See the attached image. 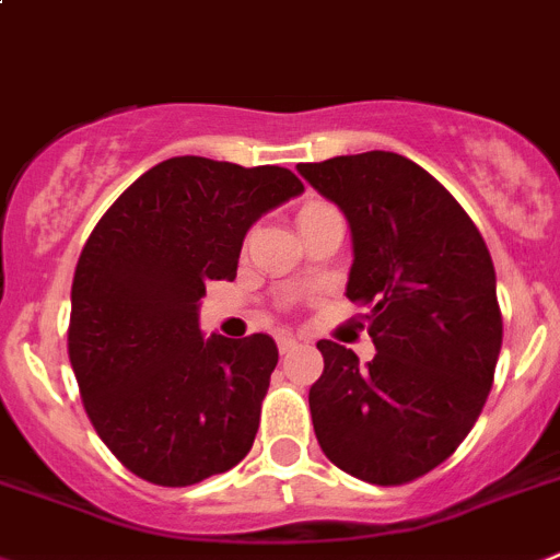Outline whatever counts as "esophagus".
<instances>
[{"instance_id": "obj_1", "label": "esophagus", "mask_w": 560, "mask_h": 560, "mask_svg": "<svg viewBox=\"0 0 560 560\" xmlns=\"http://www.w3.org/2000/svg\"><path fill=\"white\" fill-rule=\"evenodd\" d=\"M296 347H300V341H296L294 336H289V332H280V336H277V350H280V355H289Z\"/></svg>"}]
</instances>
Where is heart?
Instances as JSON below:
<instances>
[{
  "label": "heart",
  "instance_id": "b5f03b06",
  "mask_svg": "<svg viewBox=\"0 0 560 560\" xmlns=\"http://www.w3.org/2000/svg\"><path fill=\"white\" fill-rule=\"evenodd\" d=\"M311 208H322V205H307V208H302V210H311ZM300 210V213H302Z\"/></svg>",
  "mask_w": 560,
  "mask_h": 560
}]
</instances>
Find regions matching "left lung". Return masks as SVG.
I'll use <instances>...</instances> for the list:
<instances>
[{"label":"left lung","mask_w":560,"mask_h":560,"mask_svg":"<svg viewBox=\"0 0 560 560\" xmlns=\"http://www.w3.org/2000/svg\"><path fill=\"white\" fill-rule=\"evenodd\" d=\"M296 172L350 224L347 296L369 307L377 355L361 366L319 341L311 386L319 447L338 469L377 486L422 478L478 422L502 347L497 275L466 210L397 152L300 163Z\"/></svg>","instance_id":"obj_1"}]
</instances>
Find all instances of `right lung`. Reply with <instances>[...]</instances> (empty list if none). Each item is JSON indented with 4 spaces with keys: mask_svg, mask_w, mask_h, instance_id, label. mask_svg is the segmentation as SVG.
Returning <instances> with one entry per match:
<instances>
[{
    "mask_svg": "<svg viewBox=\"0 0 560 560\" xmlns=\"http://www.w3.org/2000/svg\"><path fill=\"white\" fill-rule=\"evenodd\" d=\"M302 191L289 168L168 158L82 246L71 369L91 424L138 478L194 486L253 450L277 343L205 338L199 300L208 280H233L249 228Z\"/></svg>",
    "mask_w": 560,
    "mask_h": 560,
    "instance_id": "obj_1",
    "label": "right lung"
}]
</instances>
